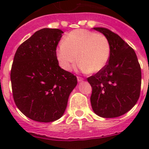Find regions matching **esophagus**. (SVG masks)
<instances>
[{"mask_svg":"<svg viewBox=\"0 0 149 149\" xmlns=\"http://www.w3.org/2000/svg\"><path fill=\"white\" fill-rule=\"evenodd\" d=\"M77 80H78V82H82V81H83L84 79H82L81 77H79V76H78V77H77Z\"/></svg>","mask_w":149,"mask_h":149,"instance_id":"esophagus-1","label":"esophagus"}]
</instances>
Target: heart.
<instances>
[{"mask_svg":"<svg viewBox=\"0 0 149 149\" xmlns=\"http://www.w3.org/2000/svg\"><path fill=\"white\" fill-rule=\"evenodd\" d=\"M56 55L60 66L66 71L71 70L78 60L81 71L97 73L109 61L110 46L103 34L86 29H76L64 37Z\"/></svg>","mask_w":149,"mask_h":149,"instance_id":"heart-1","label":"heart"}]
</instances>
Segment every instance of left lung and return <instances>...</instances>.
I'll use <instances>...</instances> for the list:
<instances>
[{
    "label": "left lung",
    "instance_id": "8db88e82",
    "mask_svg": "<svg viewBox=\"0 0 149 149\" xmlns=\"http://www.w3.org/2000/svg\"><path fill=\"white\" fill-rule=\"evenodd\" d=\"M94 29L107 38L110 55L102 70L87 79L92 88L91 107L102 118H118L130 110L139 100L141 66L135 51L119 35L106 28Z\"/></svg>",
    "mask_w": 149,
    "mask_h": 149
}]
</instances>
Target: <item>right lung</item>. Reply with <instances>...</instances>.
<instances>
[{
  "label": "right lung",
  "mask_w": 149,
  "mask_h": 149,
  "mask_svg": "<svg viewBox=\"0 0 149 149\" xmlns=\"http://www.w3.org/2000/svg\"><path fill=\"white\" fill-rule=\"evenodd\" d=\"M63 31L44 28L18 47L10 70L13 97L29 119L50 123L63 115L77 78L61 68L56 47Z\"/></svg>",
  "instance_id": "1"
}]
</instances>
